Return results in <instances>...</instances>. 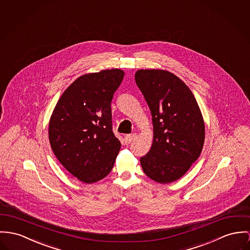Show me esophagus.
Segmentation results:
<instances>
[{
  "mask_svg": "<svg viewBox=\"0 0 250 250\" xmlns=\"http://www.w3.org/2000/svg\"><path fill=\"white\" fill-rule=\"evenodd\" d=\"M136 138V134H128L125 136V144H130L131 142H133Z\"/></svg>",
  "mask_w": 250,
  "mask_h": 250,
  "instance_id": "esophagus-1",
  "label": "esophagus"
}]
</instances>
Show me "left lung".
<instances>
[{"instance_id":"left-lung-1","label":"left lung","mask_w":250,"mask_h":250,"mask_svg":"<svg viewBox=\"0 0 250 250\" xmlns=\"http://www.w3.org/2000/svg\"><path fill=\"white\" fill-rule=\"evenodd\" d=\"M135 81L152 115L153 142L140 159L144 172L160 184L179 180L203 150L206 127L189 87L164 69H139Z\"/></svg>"}]
</instances>
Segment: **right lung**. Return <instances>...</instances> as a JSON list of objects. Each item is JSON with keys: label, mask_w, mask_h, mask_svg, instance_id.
<instances>
[{"label": "right lung", "mask_w": 250, "mask_h": 250, "mask_svg": "<svg viewBox=\"0 0 250 250\" xmlns=\"http://www.w3.org/2000/svg\"><path fill=\"white\" fill-rule=\"evenodd\" d=\"M124 76L118 68L80 76L60 97L50 117L48 138L53 153L84 184L106 177L120 151L110 104Z\"/></svg>", "instance_id": "right-lung-1"}]
</instances>
